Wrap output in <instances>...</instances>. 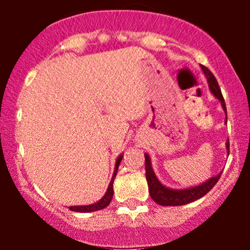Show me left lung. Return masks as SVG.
Segmentation results:
<instances>
[{"label":"left lung","mask_w":250,"mask_h":250,"mask_svg":"<svg viewBox=\"0 0 250 250\" xmlns=\"http://www.w3.org/2000/svg\"><path fill=\"white\" fill-rule=\"evenodd\" d=\"M202 70L205 74V76H207L209 89H210L211 94L222 103L223 110L227 114V106H225L224 98H223L220 87L218 85V81H216V79L214 77V75L211 74L209 68L202 65ZM227 149H228L229 154V140L227 141ZM145 175H146L147 185H149V193L152 200L158 203L159 205H163V207H176V205H185L191 202H195V200L200 199L202 196H204L207 193H209L214 188V185L218 183L222 173H219L216 176H213L209 180H207L204 184L196 185V187L188 188V189H178V190L176 189H170V188H167L165 185H163L159 182L155 173H154V170L151 167L150 156L147 154H145Z\"/></svg>","instance_id":"8db88e82"}]
</instances>
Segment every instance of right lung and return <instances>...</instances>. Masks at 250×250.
<instances>
[{"mask_svg":"<svg viewBox=\"0 0 250 250\" xmlns=\"http://www.w3.org/2000/svg\"><path fill=\"white\" fill-rule=\"evenodd\" d=\"M123 159V155L119 156L116 159V164H115V170H114V175L111 178V182H110L109 188H107V190H106L105 195L103 196V199L99 200L98 203H94V204L90 205H80V207H68V209L72 211H77V213H90V211H96V210H101L104 208H106L107 205L110 204L112 199V194H114V189H112V184H114V179L116 176V173H118L119 165H120V161Z\"/></svg>","mask_w":250,"mask_h":250,"instance_id":"obj_1","label":"right lung"}]
</instances>
